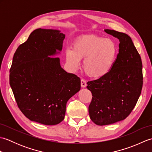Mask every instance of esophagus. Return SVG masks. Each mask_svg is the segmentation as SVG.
I'll use <instances>...</instances> for the list:
<instances>
[{
	"mask_svg": "<svg viewBox=\"0 0 152 152\" xmlns=\"http://www.w3.org/2000/svg\"><path fill=\"white\" fill-rule=\"evenodd\" d=\"M81 86L82 87V88H86V87L87 86V83H86V81L85 80H83V79L81 80Z\"/></svg>",
	"mask_w": 152,
	"mask_h": 152,
	"instance_id": "obj_1",
	"label": "esophagus"
}]
</instances>
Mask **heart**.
<instances>
[{"mask_svg": "<svg viewBox=\"0 0 152 152\" xmlns=\"http://www.w3.org/2000/svg\"><path fill=\"white\" fill-rule=\"evenodd\" d=\"M118 55L115 42L96 34L83 35L76 38L72 48H67L65 57L67 64L73 70L79 69L84 58L83 68L89 77L102 78L110 72Z\"/></svg>", "mask_w": 152, "mask_h": 152, "instance_id": "1", "label": "heart"}]
</instances>
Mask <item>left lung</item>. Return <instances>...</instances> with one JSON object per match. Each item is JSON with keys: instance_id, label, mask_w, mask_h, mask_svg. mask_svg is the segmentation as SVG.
Returning <instances> with one entry per match:
<instances>
[{"instance_id": "left-lung-1", "label": "left lung", "mask_w": 152, "mask_h": 152, "mask_svg": "<svg viewBox=\"0 0 152 152\" xmlns=\"http://www.w3.org/2000/svg\"><path fill=\"white\" fill-rule=\"evenodd\" d=\"M119 41V53L107 75L87 83L92 93L89 114L98 125L124 120L133 110L143 84L141 57L129 36L114 30L104 29Z\"/></svg>"}]
</instances>
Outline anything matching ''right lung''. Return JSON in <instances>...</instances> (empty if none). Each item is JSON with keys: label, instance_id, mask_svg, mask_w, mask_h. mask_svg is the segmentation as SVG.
Here are the masks:
<instances>
[{"label": "right lung", "instance_id": "add662e5", "mask_svg": "<svg viewBox=\"0 0 152 152\" xmlns=\"http://www.w3.org/2000/svg\"><path fill=\"white\" fill-rule=\"evenodd\" d=\"M65 34L37 28L19 46L10 70V85L21 112L31 121L46 125L62 121L66 102L81 88L80 79L61 66Z\"/></svg>", "mask_w": 152, "mask_h": 152}]
</instances>
